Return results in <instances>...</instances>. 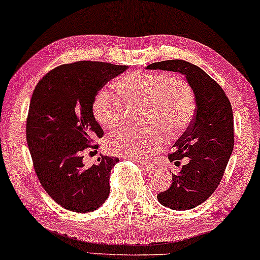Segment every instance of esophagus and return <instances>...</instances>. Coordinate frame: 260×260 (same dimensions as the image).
I'll return each instance as SVG.
<instances>
[{
  "instance_id": "34e87169",
  "label": "esophagus",
  "mask_w": 260,
  "mask_h": 260,
  "mask_svg": "<svg viewBox=\"0 0 260 260\" xmlns=\"http://www.w3.org/2000/svg\"><path fill=\"white\" fill-rule=\"evenodd\" d=\"M134 162L139 163L140 168L143 169V172H145V173H152V172H153L154 167L152 166V164L146 163V162H143V160H134Z\"/></svg>"
}]
</instances>
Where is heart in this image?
Returning <instances> with one entry per match:
<instances>
[{"label":"heart","mask_w":260,"mask_h":260,"mask_svg":"<svg viewBox=\"0 0 260 260\" xmlns=\"http://www.w3.org/2000/svg\"><path fill=\"white\" fill-rule=\"evenodd\" d=\"M119 94L98 91L92 103V113L102 127L113 129L127 119L128 107L145 106L141 123L149 129H122L108 137L109 152L140 159L162 149L166 133L175 137L192 123L197 109L192 85L180 75L164 72L136 71L123 75L116 84Z\"/></svg>","instance_id":"obj_1"}]
</instances>
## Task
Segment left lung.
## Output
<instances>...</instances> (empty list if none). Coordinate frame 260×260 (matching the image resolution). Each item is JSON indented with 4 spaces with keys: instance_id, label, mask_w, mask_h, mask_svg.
<instances>
[{
    "instance_id": "obj_1",
    "label": "left lung",
    "mask_w": 260,
    "mask_h": 260,
    "mask_svg": "<svg viewBox=\"0 0 260 260\" xmlns=\"http://www.w3.org/2000/svg\"><path fill=\"white\" fill-rule=\"evenodd\" d=\"M147 70L179 72L192 85L197 109L192 123L174 144L170 162L189 159L179 174H172V185L157 199L172 210H189L205 202L221 182L234 147V119L223 88L198 66L182 60L154 62Z\"/></svg>"
}]
</instances>
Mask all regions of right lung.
Masks as SVG:
<instances>
[{
	"instance_id": "1",
	"label": "right lung",
	"mask_w": 260,
	"mask_h": 260,
	"mask_svg": "<svg viewBox=\"0 0 260 260\" xmlns=\"http://www.w3.org/2000/svg\"><path fill=\"white\" fill-rule=\"evenodd\" d=\"M127 66L79 61L43 77L32 93L26 139L39 182L49 197L73 212H91L109 197V177L119 158L101 156L84 167V153L103 137L94 119V96Z\"/></svg>"
}]
</instances>
